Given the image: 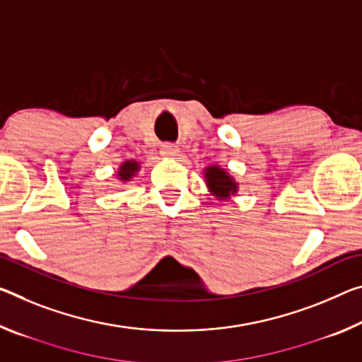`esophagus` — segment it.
Returning a JSON list of instances; mask_svg holds the SVG:
<instances>
[{
  "label": "esophagus",
  "mask_w": 362,
  "mask_h": 362,
  "mask_svg": "<svg viewBox=\"0 0 362 362\" xmlns=\"http://www.w3.org/2000/svg\"><path fill=\"white\" fill-rule=\"evenodd\" d=\"M160 154H163L164 158H175L177 154H179V148H177L174 143H164V145L160 146Z\"/></svg>",
  "instance_id": "34e87169"
}]
</instances>
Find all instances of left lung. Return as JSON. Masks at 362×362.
Here are the masks:
<instances>
[{"label": "left lung", "instance_id": "left-lung-1", "mask_svg": "<svg viewBox=\"0 0 362 362\" xmlns=\"http://www.w3.org/2000/svg\"><path fill=\"white\" fill-rule=\"evenodd\" d=\"M204 180L209 192L219 199H228L230 194L238 192V183L233 180L232 175L227 174L226 169L219 165H209L204 169Z\"/></svg>", "mask_w": 362, "mask_h": 362}]
</instances>
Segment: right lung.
<instances>
[{
  "label": "right lung",
  "mask_w": 362,
  "mask_h": 362,
  "mask_svg": "<svg viewBox=\"0 0 362 362\" xmlns=\"http://www.w3.org/2000/svg\"><path fill=\"white\" fill-rule=\"evenodd\" d=\"M140 169V164L136 160H125V163L120 164V168L117 170V179L120 182H130L134 179L136 172Z\"/></svg>",
  "instance_id": "right-lung-1"
}]
</instances>
